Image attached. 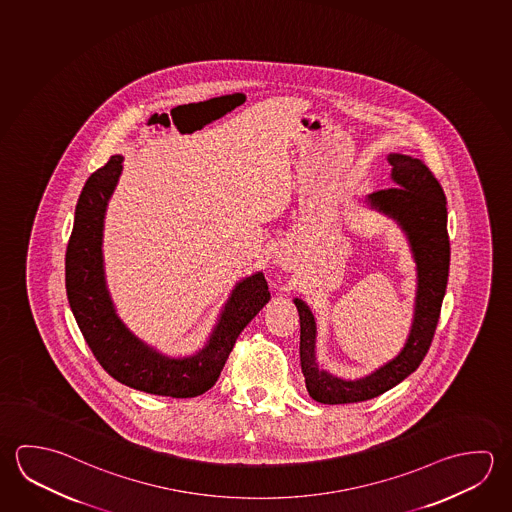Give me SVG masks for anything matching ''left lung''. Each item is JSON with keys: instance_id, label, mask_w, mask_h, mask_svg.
Listing matches in <instances>:
<instances>
[{"instance_id": "1", "label": "left lung", "mask_w": 512, "mask_h": 512, "mask_svg": "<svg viewBox=\"0 0 512 512\" xmlns=\"http://www.w3.org/2000/svg\"><path fill=\"white\" fill-rule=\"evenodd\" d=\"M395 187L377 190L367 198L368 207L392 217L403 228L417 264V293L412 329L403 350L392 361L367 377L345 381L316 363V322L311 309L295 298L300 314V363L307 392L323 404L367 401L399 385L415 372L428 354L439 323L442 298L449 273L448 208L437 178L417 158L388 154Z\"/></svg>"}]
</instances>
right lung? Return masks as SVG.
I'll list each match as a JSON object with an SVG mask.
<instances>
[{"label": "right lung", "mask_w": 512, "mask_h": 512, "mask_svg": "<svg viewBox=\"0 0 512 512\" xmlns=\"http://www.w3.org/2000/svg\"><path fill=\"white\" fill-rule=\"evenodd\" d=\"M124 158L115 154L93 172L82 189L66 248V293L73 316L93 356L109 376L147 394L196 397L216 385L235 340L268 304L262 273L235 286L207 345L187 358H171L138 340L118 318L104 277L102 232L108 201L122 174Z\"/></svg>", "instance_id": "1"}]
</instances>
